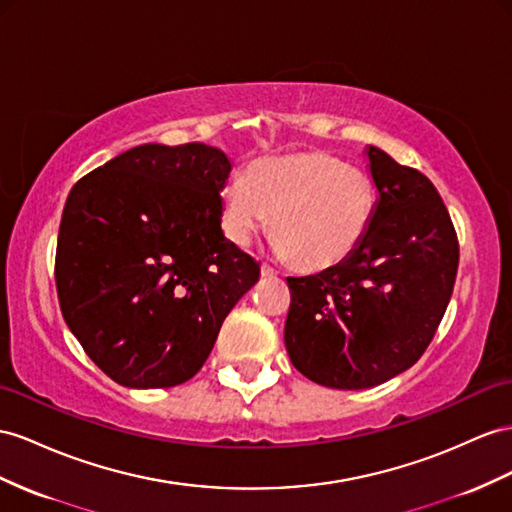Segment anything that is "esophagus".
I'll return each instance as SVG.
<instances>
[{"label":"esophagus","instance_id":"1","mask_svg":"<svg viewBox=\"0 0 512 512\" xmlns=\"http://www.w3.org/2000/svg\"><path fill=\"white\" fill-rule=\"evenodd\" d=\"M261 274H264V277H277V270H274L272 266H268V264H261Z\"/></svg>","mask_w":512,"mask_h":512}]
</instances>
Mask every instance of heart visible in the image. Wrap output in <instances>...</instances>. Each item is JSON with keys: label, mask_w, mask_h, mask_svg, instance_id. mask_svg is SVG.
I'll use <instances>...</instances> for the list:
<instances>
[{"label": "heart", "mask_w": 512, "mask_h": 512, "mask_svg": "<svg viewBox=\"0 0 512 512\" xmlns=\"http://www.w3.org/2000/svg\"><path fill=\"white\" fill-rule=\"evenodd\" d=\"M376 190L368 173L324 151L259 160L220 192V225L248 246L272 222V251L307 270L342 264L370 231Z\"/></svg>", "instance_id": "obj_1"}]
</instances>
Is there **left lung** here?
Returning <instances> with one entry per match:
<instances>
[{
  "mask_svg": "<svg viewBox=\"0 0 512 512\" xmlns=\"http://www.w3.org/2000/svg\"><path fill=\"white\" fill-rule=\"evenodd\" d=\"M365 157L378 192L365 240L342 264L287 277V355L333 389H368L409 370L435 337L458 268L456 231L430 179L372 144Z\"/></svg>",
  "mask_w": 512,
  "mask_h": 512,
  "instance_id": "8db88e82",
  "label": "left lung"
}]
</instances>
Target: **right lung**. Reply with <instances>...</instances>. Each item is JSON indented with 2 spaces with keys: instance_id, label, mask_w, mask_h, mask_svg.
<instances>
[{
  "instance_id": "add662e5",
  "label": "right lung",
  "mask_w": 512,
  "mask_h": 512,
  "mask_svg": "<svg viewBox=\"0 0 512 512\" xmlns=\"http://www.w3.org/2000/svg\"><path fill=\"white\" fill-rule=\"evenodd\" d=\"M229 157L201 142L140 144L75 183L56 287L86 355L129 389L190 381L259 264L220 227Z\"/></svg>"
}]
</instances>
